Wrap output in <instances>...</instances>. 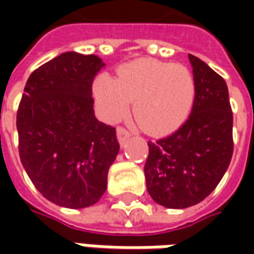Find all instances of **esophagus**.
Masks as SVG:
<instances>
[{
    "instance_id": "1",
    "label": "esophagus",
    "mask_w": 254,
    "mask_h": 254,
    "mask_svg": "<svg viewBox=\"0 0 254 254\" xmlns=\"http://www.w3.org/2000/svg\"><path fill=\"white\" fill-rule=\"evenodd\" d=\"M130 135H131L130 131H128L127 128L122 127V126L117 128V138H119V142H120V144H124V142L127 141V140L130 138Z\"/></svg>"
}]
</instances>
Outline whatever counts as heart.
Here are the masks:
<instances>
[{
    "mask_svg": "<svg viewBox=\"0 0 254 254\" xmlns=\"http://www.w3.org/2000/svg\"><path fill=\"white\" fill-rule=\"evenodd\" d=\"M93 94L103 116L114 120L128 110L144 131L161 135L178 130L195 100V80L184 64L138 59L123 64L114 79L102 73L94 79Z\"/></svg>",
    "mask_w": 254,
    "mask_h": 254,
    "instance_id": "heart-1",
    "label": "heart"
}]
</instances>
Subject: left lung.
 Returning a JSON list of instances; mask_svg holds the SVG:
<instances>
[{
	"instance_id": "obj_1",
	"label": "left lung",
	"mask_w": 254,
	"mask_h": 254,
	"mask_svg": "<svg viewBox=\"0 0 254 254\" xmlns=\"http://www.w3.org/2000/svg\"><path fill=\"white\" fill-rule=\"evenodd\" d=\"M195 100L188 120L168 137L148 141L147 190L157 203L184 209L216 188L233 154V113L226 82L190 55Z\"/></svg>"
}]
</instances>
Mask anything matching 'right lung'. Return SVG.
<instances>
[{
    "mask_svg": "<svg viewBox=\"0 0 254 254\" xmlns=\"http://www.w3.org/2000/svg\"><path fill=\"white\" fill-rule=\"evenodd\" d=\"M104 64L64 52L34 70L16 112L21 162L35 188L64 208L94 205L120 150L116 128L99 122L92 84Z\"/></svg>",
    "mask_w": 254,
    "mask_h": 254,
    "instance_id": "1",
    "label": "right lung"
}]
</instances>
